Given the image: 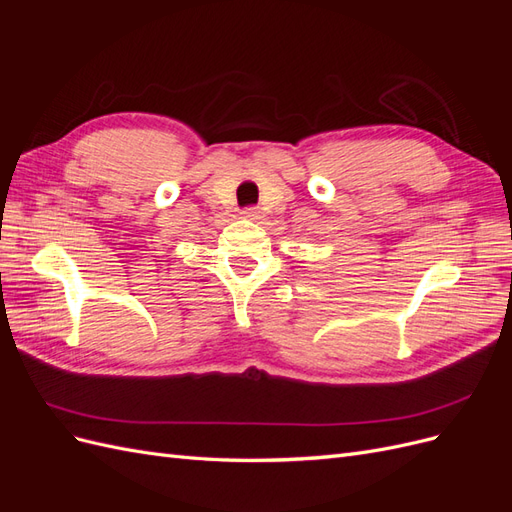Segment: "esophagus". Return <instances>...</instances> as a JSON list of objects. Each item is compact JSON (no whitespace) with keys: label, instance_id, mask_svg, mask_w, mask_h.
<instances>
[{"label":"esophagus","instance_id":"34e87169","mask_svg":"<svg viewBox=\"0 0 512 512\" xmlns=\"http://www.w3.org/2000/svg\"><path fill=\"white\" fill-rule=\"evenodd\" d=\"M243 215H245L247 220H260V209L254 207V205H252V207H245V209H243Z\"/></svg>","mask_w":512,"mask_h":512}]
</instances>
